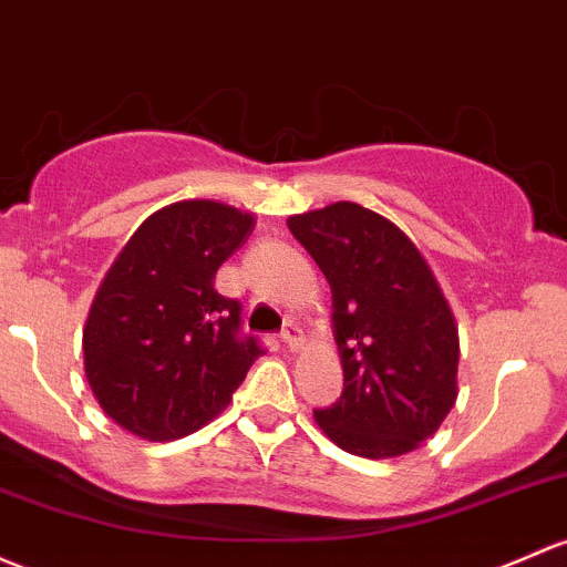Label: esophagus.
I'll return each instance as SVG.
<instances>
[{"label": "esophagus", "mask_w": 567, "mask_h": 567, "mask_svg": "<svg viewBox=\"0 0 567 567\" xmlns=\"http://www.w3.org/2000/svg\"><path fill=\"white\" fill-rule=\"evenodd\" d=\"M279 339H282V342L288 344L290 350H299V348H301V342H303L301 326H299V323H293V320H288V323H285V329L279 331Z\"/></svg>", "instance_id": "1"}]
</instances>
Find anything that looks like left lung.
<instances>
[{"label":"left lung","instance_id":"left-lung-1","mask_svg":"<svg viewBox=\"0 0 567 567\" xmlns=\"http://www.w3.org/2000/svg\"><path fill=\"white\" fill-rule=\"evenodd\" d=\"M331 285L344 389L315 421L342 451L391 458L437 432L456 402V320L413 241L350 200L288 219Z\"/></svg>","mask_w":567,"mask_h":567}]
</instances>
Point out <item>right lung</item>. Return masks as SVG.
<instances>
[{"instance_id": "obj_1", "label": "right lung", "mask_w": 567, "mask_h": 567, "mask_svg": "<svg viewBox=\"0 0 567 567\" xmlns=\"http://www.w3.org/2000/svg\"><path fill=\"white\" fill-rule=\"evenodd\" d=\"M252 214L217 200L154 212L105 274L83 329L86 380L109 419L152 443L217 419L264 353L241 303L214 290Z\"/></svg>"}]
</instances>
